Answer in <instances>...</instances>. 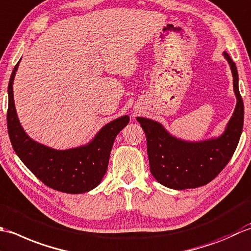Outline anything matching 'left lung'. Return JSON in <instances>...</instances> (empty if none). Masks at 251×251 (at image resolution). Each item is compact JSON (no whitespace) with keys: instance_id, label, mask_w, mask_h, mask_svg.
Here are the masks:
<instances>
[{"instance_id":"left-lung-1","label":"left lung","mask_w":251,"mask_h":251,"mask_svg":"<svg viewBox=\"0 0 251 251\" xmlns=\"http://www.w3.org/2000/svg\"><path fill=\"white\" fill-rule=\"evenodd\" d=\"M224 57L231 67L236 107L226 130L219 137L187 142L171 135L161 124L137 117L145 132L147 154L152 176L173 190L206 185L227 165L236 150L244 125V103L238 89L237 68L229 55Z\"/></svg>"}]
</instances>
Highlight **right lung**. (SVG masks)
<instances>
[{"label": "right lung", "mask_w": 251, "mask_h": 251, "mask_svg": "<svg viewBox=\"0 0 251 251\" xmlns=\"http://www.w3.org/2000/svg\"><path fill=\"white\" fill-rule=\"evenodd\" d=\"M19 63L8 83L7 129L15 152L40 181L53 190L81 194L95 188L108 168L116 136L129 124V116L109 122L97 132L89 144L57 151L30 139L23 129L15 108L13 82Z\"/></svg>", "instance_id": "right-lung-1"}]
</instances>
